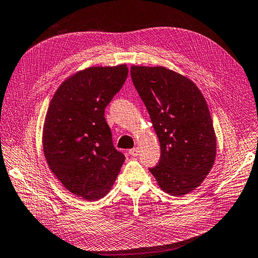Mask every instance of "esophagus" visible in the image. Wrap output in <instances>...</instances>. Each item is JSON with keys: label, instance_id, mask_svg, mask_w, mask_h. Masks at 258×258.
I'll use <instances>...</instances> for the list:
<instances>
[{"label": "esophagus", "instance_id": "esophagus-1", "mask_svg": "<svg viewBox=\"0 0 258 258\" xmlns=\"http://www.w3.org/2000/svg\"><path fill=\"white\" fill-rule=\"evenodd\" d=\"M130 154L132 156H138L139 155V149H132L130 150Z\"/></svg>", "mask_w": 258, "mask_h": 258}]
</instances>
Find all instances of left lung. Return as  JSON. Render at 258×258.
<instances>
[{
  "label": "left lung",
  "mask_w": 258,
  "mask_h": 258,
  "mask_svg": "<svg viewBox=\"0 0 258 258\" xmlns=\"http://www.w3.org/2000/svg\"><path fill=\"white\" fill-rule=\"evenodd\" d=\"M131 77L161 146L150 172L164 192L182 197L199 186L215 163L217 141L208 105L185 76L162 66L131 67Z\"/></svg>",
  "instance_id": "1"
}]
</instances>
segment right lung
<instances>
[{
  "label": "right lung",
  "instance_id": "obj_1",
  "mask_svg": "<svg viewBox=\"0 0 258 258\" xmlns=\"http://www.w3.org/2000/svg\"><path fill=\"white\" fill-rule=\"evenodd\" d=\"M127 74L125 63L79 70L62 82L49 104L44 158L64 188L85 200L107 195L125 161L114 148L104 114Z\"/></svg>",
  "mask_w": 258,
  "mask_h": 258
}]
</instances>
